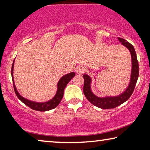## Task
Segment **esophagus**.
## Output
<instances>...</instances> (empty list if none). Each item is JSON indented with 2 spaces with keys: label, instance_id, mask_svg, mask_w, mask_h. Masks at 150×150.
Listing matches in <instances>:
<instances>
[{
  "label": "esophagus",
  "instance_id": "obj_1",
  "mask_svg": "<svg viewBox=\"0 0 150 150\" xmlns=\"http://www.w3.org/2000/svg\"><path fill=\"white\" fill-rule=\"evenodd\" d=\"M85 70H86L85 68L83 67V66L81 65V66H79L77 69H76V73L79 75H81L85 71Z\"/></svg>",
  "mask_w": 150,
  "mask_h": 150
}]
</instances>
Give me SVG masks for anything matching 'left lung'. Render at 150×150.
Returning a JSON list of instances; mask_svg holds the SVG:
<instances>
[{
  "label": "left lung",
  "instance_id": "left-lung-1",
  "mask_svg": "<svg viewBox=\"0 0 150 150\" xmlns=\"http://www.w3.org/2000/svg\"><path fill=\"white\" fill-rule=\"evenodd\" d=\"M122 45L125 46L130 53L132 58V69L130 73V79L128 87L124 91L117 96H106L105 97H100L95 95L91 89V82L92 79L89 75L84 74V86H83V93L86 98L92 103L93 105L102 109H110L115 108L122 105L130 97L136 85L137 80L139 76V65L137 59L136 53L134 46L129 42H127L124 39L118 38Z\"/></svg>",
  "mask_w": 150,
  "mask_h": 150
}]
</instances>
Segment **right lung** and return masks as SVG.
<instances>
[{"label":"right lung","instance_id":"add662e5","mask_svg":"<svg viewBox=\"0 0 150 150\" xmlns=\"http://www.w3.org/2000/svg\"><path fill=\"white\" fill-rule=\"evenodd\" d=\"M14 60L13 61V63H12V69H11V75L12 78V81H13V85H14V89L16 93L18 98L22 101V103L25 104L26 106H29L33 110H38V111H47L50 110L52 109L55 108L56 106L60 103L61 100H62L63 96V93H64V89L66 86L68 84V83L71 80V79L75 77V73L74 72H71L69 73H67L60 79L58 81L57 87V92L55 93V96L53 97L52 99L46 101V102L44 103H39V102H35V101H32L27 99V98L23 97V96L20 95L18 91H17V88L15 86L14 80V76H13V70H14Z\"/></svg>","mask_w":150,"mask_h":150}]
</instances>
